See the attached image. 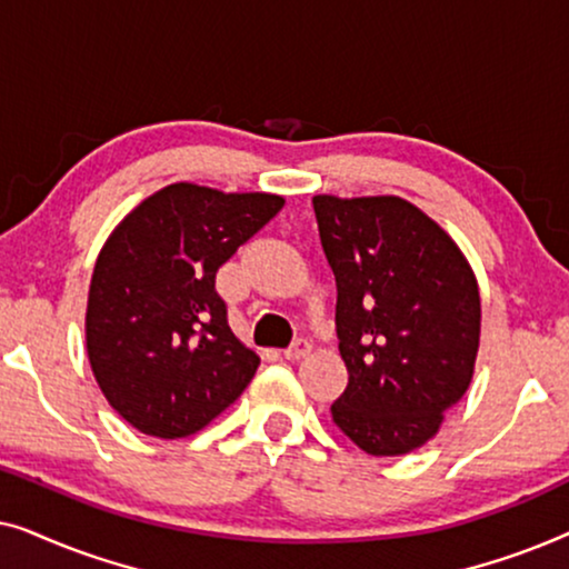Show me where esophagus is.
<instances>
[{"label":"esophagus","instance_id":"34e87169","mask_svg":"<svg viewBox=\"0 0 569 569\" xmlns=\"http://www.w3.org/2000/svg\"><path fill=\"white\" fill-rule=\"evenodd\" d=\"M310 349H313V345H310L308 339H298V341H292V345L284 349V357H287V360H292V362L295 360H302V357L310 355Z\"/></svg>","mask_w":569,"mask_h":569}]
</instances>
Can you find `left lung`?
<instances>
[{"instance_id": "obj_1", "label": "left lung", "mask_w": 569, "mask_h": 569, "mask_svg": "<svg viewBox=\"0 0 569 569\" xmlns=\"http://www.w3.org/2000/svg\"><path fill=\"white\" fill-rule=\"evenodd\" d=\"M337 277V337L349 383L333 422L370 456H403L463 399L479 349L481 302L446 230L399 197H313Z\"/></svg>"}]
</instances>
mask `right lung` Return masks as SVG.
<instances>
[{
  "label": "right lung",
  "mask_w": 569,
  "mask_h": 569,
  "mask_svg": "<svg viewBox=\"0 0 569 569\" xmlns=\"http://www.w3.org/2000/svg\"><path fill=\"white\" fill-rule=\"evenodd\" d=\"M274 193L173 183L123 217L96 261L84 316L92 376L139 432L186 438L259 368L228 323L217 269L279 209Z\"/></svg>",
  "instance_id": "obj_1"
}]
</instances>
